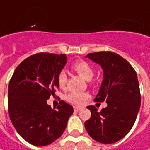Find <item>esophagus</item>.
I'll use <instances>...</instances> for the list:
<instances>
[{
    "mask_svg": "<svg viewBox=\"0 0 150 150\" xmlns=\"http://www.w3.org/2000/svg\"><path fill=\"white\" fill-rule=\"evenodd\" d=\"M73 109H74V112H78V111H80V110L82 109V108H79V107H74V108H73Z\"/></svg>",
    "mask_w": 150,
    "mask_h": 150,
    "instance_id": "esophagus-1",
    "label": "esophagus"
}]
</instances>
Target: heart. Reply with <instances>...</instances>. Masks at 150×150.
<instances>
[{
  "label": "heart",
  "mask_w": 150,
  "mask_h": 150,
  "mask_svg": "<svg viewBox=\"0 0 150 150\" xmlns=\"http://www.w3.org/2000/svg\"><path fill=\"white\" fill-rule=\"evenodd\" d=\"M72 69L80 75L82 78L89 81L92 79L94 71L88 62L80 60L72 64ZM57 83L60 88H64L67 84V75L64 72H61L57 77ZM88 98V94L86 93H71L66 96V99L69 103L75 105H82L83 102Z\"/></svg>",
  "instance_id": "b5f03b06"
}]
</instances>
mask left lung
Returning a JSON list of instances; mask_svg holds the SVG:
<instances>
[{
	"label": "left lung",
	"instance_id": "left-lung-1",
	"mask_svg": "<svg viewBox=\"0 0 150 150\" xmlns=\"http://www.w3.org/2000/svg\"><path fill=\"white\" fill-rule=\"evenodd\" d=\"M85 57L103 68V82L94 101L108 104L101 112L93 105L87 107L91 111V118L85 122V128L96 141L115 143L131 130L140 108L137 73L129 62L114 52H93Z\"/></svg>",
	"mask_w": 150,
	"mask_h": 150
}]
</instances>
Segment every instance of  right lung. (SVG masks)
Masks as SVG:
<instances>
[{
    "instance_id": "1",
    "label": "right lung",
    "mask_w": 150,
    "mask_h": 150,
    "mask_svg": "<svg viewBox=\"0 0 150 150\" xmlns=\"http://www.w3.org/2000/svg\"><path fill=\"white\" fill-rule=\"evenodd\" d=\"M67 56L41 52L21 62L8 87V111L15 129L26 142L46 146L63 134L73 108L60 101L57 110L47 100L59 88L57 77Z\"/></svg>"
}]
</instances>
